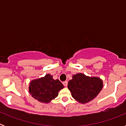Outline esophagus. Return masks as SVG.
<instances>
[{"label": "esophagus", "mask_w": 126, "mask_h": 126, "mask_svg": "<svg viewBox=\"0 0 126 126\" xmlns=\"http://www.w3.org/2000/svg\"><path fill=\"white\" fill-rule=\"evenodd\" d=\"M63 84H64V86L66 87L67 86V81H64V82H63Z\"/></svg>", "instance_id": "34e87169"}]
</instances>
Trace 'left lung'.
I'll use <instances>...</instances> for the list:
<instances>
[{
  "instance_id": "left-lung-1",
  "label": "left lung",
  "mask_w": 126,
  "mask_h": 126,
  "mask_svg": "<svg viewBox=\"0 0 126 126\" xmlns=\"http://www.w3.org/2000/svg\"><path fill=\"white\" fill-rule=\"evenodd\" d=\"M103 88V82L97 77H89L78 73L68 82V89L76 100L81 103L90 102L97 96Z\"/></svg>"
}]
</instances>
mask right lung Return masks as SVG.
Listing matches in <instances>:
<instances>
[{
    "label": "right lung",
    "instance_id": "obj_1",
    "mask_svg": "<svg viewBox=\"0 0 126 126\" xmlns=\"http://www.w3.org/2000/svg\"><path fill=\"white\" fill-rule=\"evenodd\" d=\"M63 88L64 85L59 80L53 79L52 76L48 74L43 78L31 81L29 92L39 102L47 103L56 98Z\"/></svg>",
    "mask_w": 126,
    "mask_h": 126
}]
</instances>
